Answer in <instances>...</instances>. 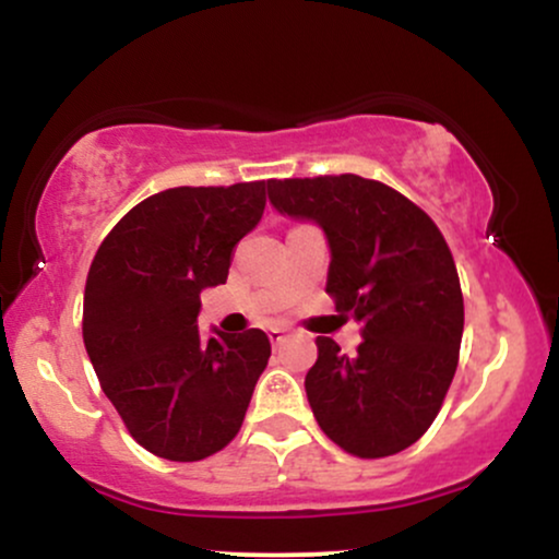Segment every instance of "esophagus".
I'll use <instances>...</instances> for the list:
<instances>
[{
    "instance_id": "34e87169",
    "label": "esophagus",
    "mask_w": 559,
    "mask_h": 559,
    "mask_svg": "<svg viewBox=\"0 0 559 559\" xmlns=\"http://www.w3.org/2000/svg\"><path fill=\"white\" fill-rule=\"evenodd\" d=\"M286 329H278V325H275V329H271V331H267V336H271V342L273 344H281V342H284V338H286Z\"/></svg>"
}]
</instances>
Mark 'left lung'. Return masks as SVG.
Listing matches in <instances>:
<instances>
[{"label": "left lung", "instance_id": "1", "mask_svg": "<svg viewBox=\"0 0 559 559\" xmlns=\"http://www.w3.org/2000/svg\"><path fill=\"white\" fill-rule=\"evenodd\" d=\"M267 197L323 230L325 292L362 325L352 357L318 336L305 378L318 426L357 457L402 452L428 431L457 370L465 307L444 236L400 191L352 173L267 181Z\"/></svg>", "mask_w": 559, "mask_h": 559}]
</instances>
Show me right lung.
Masks as SVG:
<instances>
[{
	"label": "right lung",
	"instance_id": "obj_1",
	"mask_svg": "<svg viewBox=\"0 0 559 559\" xmlns=\"http://www.w3.org/2000/svg\"><path fill=\"white\" fill-rule=\"evenodd\" d=\"M265 181L178 186L120 217L83 292V344L141 447L197 463L239 433L271 357L260 329L202 338L199 294L226 284L230 252L265 210Z\"/></svg>",
	"mask_w": 559,
	"mask_h": 559
}]
</instances>
